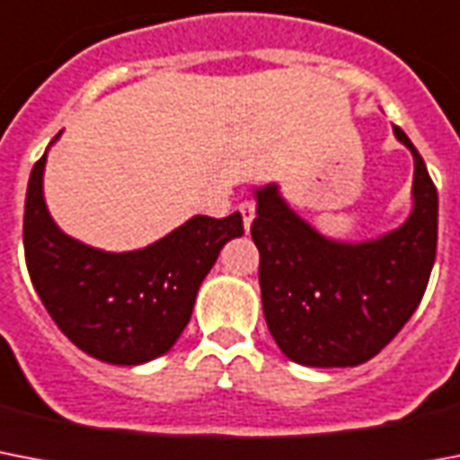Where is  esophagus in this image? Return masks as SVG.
Returning <instances> with one entry per match:
<instances>
[{"label": "esophagus", "mask_w": 460, "mask_h": 460, "mask_svg": "<svg viewBox=\"0 0 460 460\" xmlns=\"http://www.w3.org/2000/svg\"><path fill=\"white\" fill-rule=\"evenodd\" d=\"M237 211L242 213V220H244V227H252V220L256 218V204H253V201H242L240 207H237Z\"/></svg>", "instance_id": "obj_1"}]
</instances>
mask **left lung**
I'll list each match as a JSON object with an SVG mask.
<instances>
[{"mask_svg": "<svg viewBox=\"0 0 460 460\" xmlns=\"http://www.w3.org/2000/svg\"><path fill=\"white\" fill-rule=\"evenodd\" d=\"M416 161V207L399 230L363 244L323 237L282 201L256 192L252 240L268 330L282 354L314 368H349L380 354L420 304L437 253V187L406 132Z\"/></svg>", "mask_w": 460, "mask_h": 460, "instance_id": "obj_1", "label": "left lung"}]
</instances>
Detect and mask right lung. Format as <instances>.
Returning a JSON list of instances; mask_svg holds the SVG:
<instances>
[{"label":"right lung","mask_w":460,"mask_h":460,"mask_svg":"<svg viewBox=\"0 0 460 460\" xmlns=\"http://www.w3.org/2000/svg\"><path fill=\"white\" fill-rule=\"evenodd\" d=\"M44 161L47 154L32 166L23 213L25 263L44 308L99 361L137 366L166 354L223 244L244 233L242 216H194L152 247L99 252L54 226L42 197Z\"/></svg>","instance_id":"right-lung-1"}]
</instances>
